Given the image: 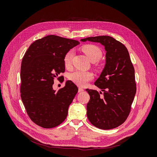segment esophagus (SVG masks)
I'll return each mask as SVG.
<instances>
[{
  "label": "esophagus",
  "mask_w": 157,
  "mask_h": 157,
  "mask_svg": "<svg viewBox=\"0 0 157 157\" xmlns=\"http://www.w3.org/2000/svg\"><path fill=\"white\" fill-rule=\"evenodd\" d=\"M84 91V89L82 88H80V87H79L78 88V92L80 93V92H83Z\"/></svg>",
  "instance_id": "1"
}]
</instances>
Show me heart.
Returning a JSON list of instances; mask_svg holds the SVG:
<instances>
[{
    "label": "heart",
    "mask_w": 157,
    "mask_h": 157,
    "mask_svg": "<svg viewBox=\"0 0 157 157\" xmlns=\"http://www.w3.org/2000/svg\"><path fill=\"white\" fill-rule=\"evenodd\" d=\"M82 50L84 53L86 55L88 58L92 63H95L97 67H99L98 61L101 59L103 56V52L99 46L94 44H87L84 46ZM74 55L73 50L71 49L67 52L64 56L63 63L66 67L69 68L72 63V60ZM93 75L89 71H76L71 73L69 79L75 84L79 86H84L89 81L92 80Z\"/></svg>",
    "instance_id": "heart-1"
}]
</instances>
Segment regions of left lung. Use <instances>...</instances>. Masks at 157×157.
Instances as JSON below:
<instances>
[{
    "label": "left lung",
    "instance_id": "8db88e82",
    "mask_svg": "<svg viewBox=\"0 0 157 157\" xmlns=\"http://www.w3.org/2000/svg\"><path fill=\"white\" fill-rule=\"evenodd\" d=\"M82 42H99L106 51L105 65L94 84L103 92L86 89L90 99L87 117L94 126L110 130L121 125L130 112L136 93L135 71L126 46L109 36L88 37Z\"/></svg>",
    "mask_w": 157,
    "mask_h": 157
}]
</instances>
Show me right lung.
<instances>
[{
    "label": "right lung",
    "instance_id": "add662e5",
    "mask_svg": "<svg viewBox=\"0 0 157 157\" xmlns=\"http://www.w3.org/2000/svg\"><path fill=\"white\" fill-rule=\"evenodd\" d=\"M79 44L75 40L48 35L33 42L23 56L21 98L27 115L38 126L54 128L67 117L78 88L71 80L58 91L52 86L54 80L59 79V74L65 71V54Z\"/></svg>",
    "mask_w": 157,
    "mask_h": 157
}]
</instances>
